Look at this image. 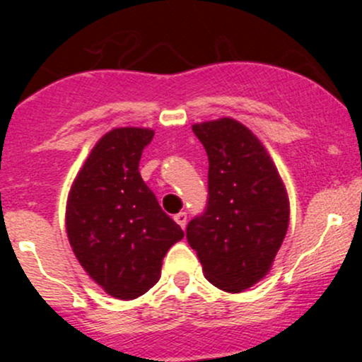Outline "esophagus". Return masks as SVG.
<instances>
[{
	"label": "esophagus",
	"instance_id": "esophagus-1",
	"mask_svg": "<svg viewBox=\"0 0 362 362\" xmlns=\"http://www.w3.org/2000/svg\"><path fill=\"white\" fill-rule=\"evenodd\" d=\"M175 221H177V224L180 226V228H185V226H187V214H185V211H180V214L175 215Z\"/></svg>",
	"mask_w": 362,
	"mask_h": 362
}]
</instances>
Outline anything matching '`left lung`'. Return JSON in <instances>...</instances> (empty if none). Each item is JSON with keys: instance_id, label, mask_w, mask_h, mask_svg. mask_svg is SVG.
Masks as SVG:
<instances>
[{"instance_id": "left-lung-1", "label": "left lung", "mask_w": 362, "mask_h": 362, "mask_svg": "<svg viewBox=\"0 0 362 362\" xmlns=\"http://www.w3.org/2000/svg\"><path fill=\"white\" fill-rule=\"evenodd\" d=\"M208 156V202L187 224L204 276L242 293L272 269L289 228L286 187L266 148L235 119L194 124Z\"/></svg>"}]
</instances>
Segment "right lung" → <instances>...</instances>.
Instances as JSON below:
<instances>
[{
	"mask_svg": "<svg viewBox=\"0 0 362 362\" xmlns=\"http://www.w3.org/2000/svg\"><path fill=\"white\" fill-rule=\"evenodd\" d=\"M154 138L145 127H115L90 151L68 196L69 245L87 275L119 299L156 286L163 257L184 238L141 178V152Z\"/></svg>",
	"mask_w": 362,
	"mask_h": 362,
	"instance_id": "add662e5",
	"label": "right lung"
}]
</instances>
